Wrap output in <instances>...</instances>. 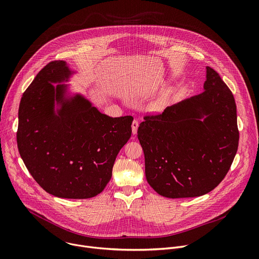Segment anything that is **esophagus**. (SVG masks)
<instances>
[{
	"label": "esophagus",
	"instance_id": "34e87169",
	"mask_svg": "<svg viewBox=\"0 0 259 259\" xmlns=\"http://www.w3.org/2000/svg\"><path fill=\"white\" fill-rule=\"evenodd\" d=\"M137 129H138V121L134 120L133 123H132V133H133V135L137 134Z\"/></svg>",
	"mask_w": 259,
	"mask_h": 259
}]
</instances>
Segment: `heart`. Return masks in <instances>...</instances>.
Wrapping results in <instances>:
<instances>
[{
    "mask_svg": "<svg viewBox=\"0 0 259 259\" xmlns=\"http://www.w3.org/2000/svg\"><path fill=\"white\" fill-rule=\"evenodd\" d=\"M170 93H171L170 90H167L166 92H164V93L153 103L152 109L155 110V112H159V110H161V109L165 106L166 102L168 101L169 96H170Z\"/></svg>",
    "mask_w": 259,
    "mask_h": 259,
    "instance_id": "b5f03b06",
    "label": "heart"
}]
</instances>
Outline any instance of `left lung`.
Segmentation results:
<instances>
[{"label":"left lung","instance_id":"1","mask_svg":"<svg viewBox=\"0 0 259 259\" xmlns=\"http://www.w3.org/2000/svg\"><path fill=\"white\" fill-rule=\"evenodd\" d=\"M145 177L161 196H203L223 181L238 151L234 95L218 72L206 66L204 91L145 116L139 124Z\"/></svg>","mask_w":259,"mask_h":259}]
</instances>
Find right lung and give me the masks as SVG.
I'll return each instance as SVG.
<instances>
[{
    "label": "right lung",
    "instance_id": "right-lung-1",
    "mask_svg": "<svg viewBox=\"0 0 259 259\" xmlns=\"http://www.w3.org/2000/svg\"><path fill=\"white\" fill-rule=\"evenodd\" d=\"M73 72L63 60L39 71L21 97L16 138L24 165L44 191L89 199L112 178L116 158L131 137L133 118L108 117L83 95H70L61 83Z\"/></svg>",
    "mask_w": 259,
    "mask_h": 259
}]
</instances>
